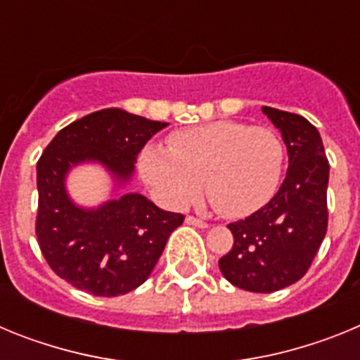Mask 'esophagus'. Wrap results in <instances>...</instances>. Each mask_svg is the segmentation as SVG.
<instances>
[{
	"instance_id": "1",
	"label": "esophagus",
	"mask_w": 360,
	"mask_h": 360,
	"mask_svg": "<svg viewBox=\"0 0 360 360\" xmlns=\"http://www.w3.org/2000/svg\"><path fill=\"white\" fill-rule=\"evenodd\" d=\"M186 221H187V224H189V225H195V227H200V229L209 227L207 221H203V219H200V218H195V216H187Z\"/></svg>"
}]
</instances>
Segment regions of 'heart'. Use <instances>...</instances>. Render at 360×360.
Here are the masks:
<instances>
[{"instance_id": "1", "label": "heart", "mask_w": 360, "mask_h": 360, "mask_svg": "<svg viewBox=\"0 0 360 360\" xmlns=\"http://www.w3.org/2000/svg\"><path fill=\"white\" fill-rule=\"evenodd\" d=\"M285 165L279 135L262 126L214 120L174 131L167 148L148 144L139 173L153 195L171 209L187 207L202 191L221 214L241 218L276 193Z\"/></svg>"}]
</instances>
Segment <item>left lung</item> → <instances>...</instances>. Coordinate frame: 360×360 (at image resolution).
I'll list each match as a JSON object with an SVG mask.
<instances>
[{
	"label": "left lung",
	"instance_id": "1",
	"mask_svg": "<svg viewBox=\"0 0 360 360\" xmlns=\"http://www.w3.org/2000/svg\"><path fill=\"white\" fill-rule=\"evenodd\" d=\"M262 111L287 146V176L265 207L227 225L234 245L218 265L234 287L270 294L303 278L323 243L330 165L314 124L270 106Z\"/></svg>",
	"mask_w": 360,
	"mask_h": 360
}]
</instances>
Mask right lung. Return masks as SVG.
I'll return each instance as SVG.
<instances>
[{
    "instance_id": "1",
    "label": "right lung",
    "mask_w": 360,
    "mask_h": 360,
    "mask_svg": "<svg viewBox=\"0 0 360 360\" xmlns=\"http://www.w3.org/2000/svg\"><path fill=\"white\" fill-rule=\"evenodd\" d=\"M169 126L120 108L82 117L53 136L37 162L36 234L50 269L79 290L115 297L149 278L167 238L184 216L122 191L135 174L146 142ZM101 165L112 178L110 200L97 208L72 202L65 187L72 169Z\"/></svg>"
}]
</instances>
